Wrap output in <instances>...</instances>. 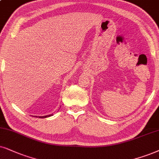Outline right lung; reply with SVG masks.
<instances>
[{
    "instance_id": "add662e5",
    "label": "right lung",
    "mask_w": 159,
    "mask_h": 159,
    "mask_svg": "<svg viewBox=\"0 0 159 159\" xmlns=\"http://www.w3.org/2000/svg\"><path fill=\"white\" fill-rule=\"evenodd\" d=\"M53 115V114H49V115H46V116H39L40 118H46V117H48V116H51Z\"/></svg>"
}]
</instances>
